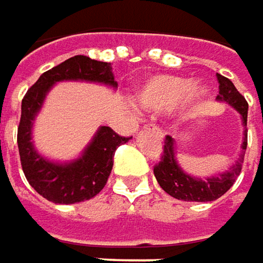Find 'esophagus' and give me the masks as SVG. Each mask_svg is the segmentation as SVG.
<instances>
[{
	"instance_id": "obj_1",
	"label": "esophagus",
	"mask_w": 263,
	"mask_h": 263,
	"mask_svg": "<svg viewBox=\"0 0 263 263\" xmlns=\"http://www.w3.org/2000/svg\"><path fill=\"white\" fill-rule=\"evenodd\" d=\"M146 128H149V130H153V132H154V133L157 135V138H159V139H163V132L160 130V128H159V127H157V125H153V124H148V125H146Z\"/></svg>"
}]
</instances>
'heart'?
<instances>
[{
  "mask_svg": "<svg viewBox=\"0 0 263 263\" xmlns=\"http://www.w3.org/2000/svg\"><path fill=\"white\" fill-rule=\"evenodd\" d=\"M206 91L202 86L192 85L190 79L174 74H159L148 79L136 92L138 104L149 112H167L184 100L187 103H199Z\"/></svg>",
  "mask_w": 263,
  "mask_h": 263,
  "instance_id": "heart-1",
  "label": "heart"
}]
</instances>
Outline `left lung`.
Masks as SVG:
<instances>
[{
    "label": "left lung",
    "instance_id": "1",
    "mask_svg": "<svg viewBox=\"0 0 263 263\" xmlns=\"http://www.w3.org/2000/svg\"><path fill=\"white\" fill-rule=\"evenodd\" d=\"M217 81H218V96L217 100L220 102H228L232 107H235L241 117L244 124V142H242V151L239 159L236 160L234 166L226 171L221 175H217L213 178L200 179L187 175L175 160L174 153V139L171 136L164 138L163 145V153L160 157L159 163L154 166V175L157 178L160 187L172 197L179 200H187V202H211L221 197L232 185L235 179L241 174L242 163H244V154L247 148V110L249 103L246 99L239 94V91L235 88L232 81L228 78L221 76L217 73Z\"/></svg>",
    "mask_w": 263,
    "mask_h": 263
}]
</instances>
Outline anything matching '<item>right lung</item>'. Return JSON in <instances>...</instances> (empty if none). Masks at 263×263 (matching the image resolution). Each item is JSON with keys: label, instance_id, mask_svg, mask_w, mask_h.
<instances>
[{"label": "right lung", "instance_id": "obj_1", "mask_svg": "<svg viewBox=\"0 0 263 263\" xmlns=\"http://www.w3.org/2000/svg\"><path fill=\"white\" fill-rule=\"evenodd\" d=\"M60 81H89L117 86L109 63L76 55L45 71L27 91L17 127V148L25 177L34 190L53 203L88 200L103 190L114 166L117 148L130 138L120 136L110 127H100L82 157L67 164L50 163L39 156L31 142L32 121L40 110L47 91Z\"/></svg>", "mask_w": 263, "mask_h": 263}]
</instances>
